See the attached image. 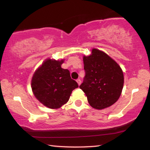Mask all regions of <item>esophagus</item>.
Segmentation results:
<instances>
[{
	"label": "esophagus",
	"mask_w": 150,
	"mask_h": 150,
	"mask_svg": "<svg viewBox=\"0 0 150 150\" xmlns=\"http://www.w3.org/2000/svg\"><path fill=\"white\" fill-rule=\"evenodd\" d=\"M77 83H78V85H81V81L80 79H77Z\"/></svg>",
	"instance_id": "1"
}]
</instances>
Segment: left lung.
Segmentation results:
<instances>
[{
	"mask_svg": "<svg viewBox=\"0 0 150 150\" xmlns=\"http://www.w3.org/2000/svg\"><path fill=\"white\" fill-rule=\"evenodd\" d=\"M85 75L79 88L93 108L101 110L115 104L120 97L124 75L115 61L97 49L83 57Z\"/></svg>",
	"mask_w": 150,
	"mask_h": 150,
	"instance_id": "8db88e82",
	"label": "left lung"
}]
</instances>
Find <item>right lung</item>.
Masks as SVG:
<instances>
[{
  "mask_svg": "<svg viewBox=\"0 0 150 150\" xmlns=\"http://www.w3.org/2000/svg\"><path fill=\"white\" fill-rule=\"evenodd\" d=\"M63 60L48 59L34 73L32 89L40 103L50 108H59L67 102L79 85L71 78L69 71L62 68Z\"/></svg>",
  "mask_w": 150,
  "mask_h": 150,
  "instance_id": "obj_1",
  "label": "right lung"
}]
</instances>
